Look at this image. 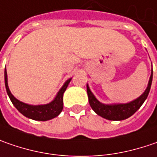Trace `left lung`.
<instances>
[{
    "label": "left lung",
    "instance_id": "obj_1",
    "mask_svg": "<svg viewBox=\"0 0 157 157\" xmlns=\"http://www.w3.org/2000/svg\"><path fill=\"white\" fill-rule=\"evenodd\" d=\"M152 79H153V69L151 70V75L149 77L147 87L145 91L138 98L126 104H110V105L103 104L97 99V98L90 90L89 85L87 84V93H88L90 105L95 113L104 119L108 120H124L131 117L142 105V104L144 103V101L148 96V93L151 88Z\"/></svg>",
    "mask_w": 157,
    "mask_h": 157
}]
</instances>
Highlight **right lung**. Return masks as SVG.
I'll return each instance as SVG.
<instances>
[{
	"label": "right lung",
	"mask_w": 157,
	"mask_h": 157,
	"mask_svg": "<svg viewBox=\"0 0 157 157\" xmlns=\"http://www.w3.org/2000/svg\"><path fill=\"white\" fill-rule=\"evenodd\" d=\"M4 79H5V87L7 93L10 98L12 104L24 116L29 119L38 120V121H46L57 117L59 113L62 112L63 109V94L67 90V86L69 84L72 78L67 80L63 86L60 88L59 90L56 97L54 99L50 102L49 104L46 105H28L24 102L19 101L12 94H11L10 88L8 85V75L7 70L5 68L4 71Z\"/></svg>",
	"instance_id": "obj_1"
}]
</instances>
